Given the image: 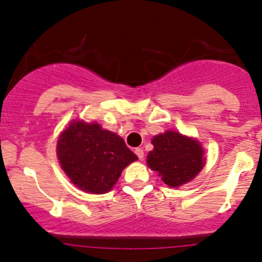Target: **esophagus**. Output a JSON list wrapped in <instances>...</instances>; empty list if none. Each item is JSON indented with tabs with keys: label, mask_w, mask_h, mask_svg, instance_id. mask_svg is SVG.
I'll return each mask as SVG.
<instances>
[{
	"label": "esophagus",
	"mask_w": 262,
	"mask_h": 262,
	"mask_svg": "<svg viewBox=\"0 0 262 262\" xmlns=\"http://www.w3.org/2000/svg\"><path fill=\"white\" fill-rule=\"evenodd\" d=\"M135 154H137L138 158H139V160H143L144 158V150L141 148H137L135 149Z\"/></svg>",
	"instance_id": "esophagus-1"
}]
</instances>
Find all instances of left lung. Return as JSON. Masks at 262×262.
Wrapping results in <instances>:
<instances>
[{
    "label": "left lung",
    "instance_id": "8db88e82",
    "mask_svg": "<svg viewBox=\"0 0 262 262\" xmlns=\"http://www.w3.org/2000/svg\"><path fill=\"white\" fill-rule=\"evenodd\" d=\"M151 143L154 150L148 154L146 162L170 187L191 181L202 170L203 149L197 140L169 130L156 135Z\"/></svg>",
    "mask_w": 262,
    "mask_h": 262
}]
</instances>
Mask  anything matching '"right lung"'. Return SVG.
Returning a JSON list of instances; mask_svg holds the SVG:
<instances>
[{
    "mask_svg": "<svg viewBox=\"0 0 262 262\" xmlns=\"http://www.w3.org/2000/svg\"><path fill=\"white\" fill-rule=\"evenodd\" d=\"M62 170L77 187L92 193H106L118 181L123 169L138 156L124 140L100 124L73 122L58 140Z\"/></svg>",
    "mask_w": 262,
    "mask_h": 262,
    "instance_id": "obj_1",
    "label": "right lung"
}]
</instances>
